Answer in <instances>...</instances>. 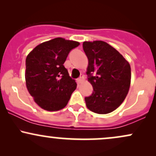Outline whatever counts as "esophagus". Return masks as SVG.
Returning <instances> with one entry per match:
<instances>
[{
  "label": "esophagus",
  "instance_id": "esophagus-1",
  "mask_svg": "<svg viewBox=\"0 0 156 156\" xmlns=\"http://www.w3.org/2000/svg\"><path fill=\"white\" fill-rule=\"evenodd\" d=\"M83 80H84V76H83V74H81V75H80V76L79 77V78H78V79H77V82H78V83H80V82L83 81Z\"/></svg>",
  "mask_w": 156,
  "mask_h": 156
}]
</instances>
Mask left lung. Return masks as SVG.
<instances>
[{
    "mask_svg": "<svg viewBox=\"0 0 156 156\" xmlns=\"http://www.w3.org/2000/svg\"><path fill=\"white\" fill-rule=\"evenodd\" d=\"M83 49L89 60L87 78L93 87L92 94L85 98L86 105L97 114H108L128 94L130 66L115 48L103 41L84 42Z\"/></svg>",
    "mask_w": 156,
    "mask_h": 156,
    "instance_id": "8db88e82",
    "label": "left lung"
}]
</instances>
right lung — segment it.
Wrapping results in <instances>:
<instances>
[{
  "label": "right lung",
  "mask_w": 156,
  "mask_h": 156,
  "mask_svg": "<svg viewBox=\"0 0 156 156\" xmlns=\"http://www.w3.org/2000/svg\"><path fill=\"white\" fill-rule=\"evenodd\" d=\"M80 43L55 38L39 44L26 57V87L42 108L55 112L66 106L77 83L64 67L69 52Z\"/></svg>",
  "instance_id": "right-lung-1"
}]
</instances>
